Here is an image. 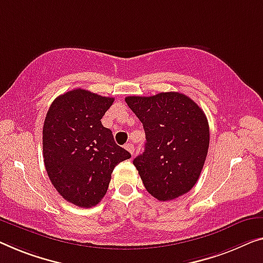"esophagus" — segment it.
<instances>
[{"instance_id":"esophagus-1","label":"esophagus","mask_w":263,"mask_h":263,"mask_svg":"<svg viewBox=\"0 0 263 263\" xmlns=\"http://www.w3.org/2000/svg\"><path fill=\"white\" fill-rule=\"evenodd\" d=\"M125 148H126V150H127L128 152H130L131 155L135 154V146H133L132 144H130V143L126 144V145H125Z\"/></svg>"}]
</instances>
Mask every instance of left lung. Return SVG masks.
<instances>
[{
    "label": "left lung",
    "mask_w": 263,
    "mask_h": 263,
    "mask_svg": "<svg viewBox=\"0 0 263 263\" xmlns=\"http://www.w3.org/2000/svg\"><path fill=\"white\" fill-rule=\"evenodd\" d=\"M142 121L146 143L133 164L145 189L158 201L189 193L197 183L209 148V124L202 108L179 92L126 97Z\"/></svg>",
    "instance_id": "obj_1"
}]
</instances>
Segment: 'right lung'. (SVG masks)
I'll return each mask as SVG.
<instances>
[{
    "instance_id": "obj_1",
    "label": "right lung",
    "mask_w": 263,
    "mask_h": 263,
    "mask_svg": "<svg viewBox=\"0 0 263 263\" xmlns=\"http://www.w3.org/2000/svg\"><path fill=\"white\" fill-rule=\"evenodd\" d=\"M113 101L76 88L59 96L47 112L42 131L46 171L58 193L80 208L97 205L116 165L131 158L101 124Z\"/></svg>"
}]
</instances>
